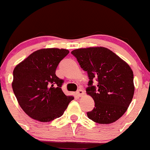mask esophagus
<instances>
[{
  "mask_svg": "<svg viewBox=\"0 0 150 150\" xmlns=\"http://www.w3.org/2000/svg\"><path fill=\"white\" fill-rule=\"evenodd\" d=\"M76 95L78 96H79V97L80 96H82L83 95H84V90H83L81 88L79 89V90L76 91Z\"/></svg>",
  "mask_w": 150,
  "mask_h": 150,
  "instance_id": "esophagus-1",
  "label": "esophagus"
}]
</instances>
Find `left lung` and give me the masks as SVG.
I'll return each mask as SVG.
<instances>
[{
  "instance_id": "obj_1",
  "label": "left lung",
  "mask_w": 150,
  "mask_h": 150,
  "mask_svg": "<svg viewBox=\"0 0 150 150\" xmlns=\"http://www.w3.org/2000/svg\"><path fill=\"white\" fill-rule=\"evenodd\" d=\"M71 54L90 79L86 92L94 100L95 107L87 113L89 119L99 124L117 120L127 111L134 94L130 66L105 47L78 49ZM93 81H97V86Z\"/></svg>"
}]
</instances>
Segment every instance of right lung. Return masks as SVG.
Masks as SVG:
<instances>
[{
    "instance_id": "obj_1",
    "label": "right lung",
    "mask_w": 150,
    "mask_h": 150,
    "mask_svg": "<svg viewBox=\"0 0 150 150\" xmlns=\"http://www.w3.org/2000/svg\"><path fill=\"white\" fill-rule=\"evenodd\" d=\"M69 53L64 49L37 50L14 69L13 91L23 110L33 119L50 122L60 117L74 100L64 94L61 89L64 80L55 74Z\"/></svg>"
}]
</instances>
